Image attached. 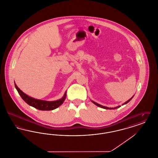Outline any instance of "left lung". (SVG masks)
<instances>
[{
  "instance_id": "obj_1",
  "label": "left lung",
  "mask_w": 158,
  "mask_h": 158,
  "mask_svg": "<svg viewBox=\"0 0 158 158\" xmlns=\"http://www.w3.org/2000/svg\"><path fill=\"white\" fill-rule=\"evenodd\" d=\"M133 97L132 98H130L129 100H128L127 101V102H124L123 105H124V104H126L127 103H128L132 98H133ZM92 102L94 104H95L96 105H97L98 106H99V107H101V108H104V109H106V110H113V109H115V108H119V107H120L121 106L120 105H119V106H117V107H115V108H108V107H106V106H102V105H100V104H97V103H96V102H94V101H92Z\"/></svg>"
}]
</instances>
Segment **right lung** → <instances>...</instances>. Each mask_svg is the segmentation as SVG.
Wrapping results in <instances>:
<instances>
[{
  "mask_svg": "<svg viewBox=\"0 0 158 158\" xmlns=\"http://www.w3.org/2000/svg\"><path fill=\"white\" fill-rule=\"evenodd\" d=\"M15 86L16 90H18L19 94L20 95L21 98H23V100L28 105L32 106L39 110L50 111V110H54L58 108L60 105H61L66 98V92H65L63 97L57 101H46L37 99L30 97L27 95H26L25 94H24L22 90H20V89L16 86L15 83Z\"/></svg>",
  "mask_w": 158,
  "mask_h": 158,
  "instance_id": "add662e5",
  "label": "right lung"
}]
</instances>
